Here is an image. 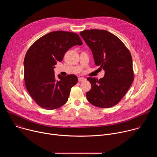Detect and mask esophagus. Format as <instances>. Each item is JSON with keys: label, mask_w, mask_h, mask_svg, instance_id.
<instances>
[{"label": "esophagus", "mask_w": 157, "mask_h": 157, "mask_svg": "<svg viewBox=\"0 0 157 157\" xmlns=\"http://www.w3.org/2000/svg\"><path fill=\"white\" fill-rule=\"evenodd\" d=\"M84 80H86V79L84 78H82V77H81V78H78V81L79 82H81V81H83Z\"/></svg>", "instance_id": "1"}]
</instances>
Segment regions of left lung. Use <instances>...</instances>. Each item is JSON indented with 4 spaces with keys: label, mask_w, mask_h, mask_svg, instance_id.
<instances>
[{
    "label": "left lung",
    "mask_w": 157,
    "mask_h": 157,
    "mask_svg": "<svg viewBox=\"0 0 157 157\" xmlns=\"http://www.w3.org/2000/svg\"><path fill=\"white\" fill-rule=\"evenodd\" d=\"M80 35L91 50L95 64L105 71L99 79L87 78L91 84L87 99L98 107H113L120 102L133 81L131 54L117 36L106 30H86Z\"/></svg>",
    "instance_id": "8db88e82"
}]
</instances>
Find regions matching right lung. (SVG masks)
Masks as SVG:
<instances>
[{
    "label": "right lung",
    "instance_id": "right-lung-1",
    "mask_svg": "<svg viewBox=\"0 0 157 157\" xmlns=\"http://www.w3.org/2000/svg\"><path fill=\"white\" fill-rule=\"evenodd\" d=\"M82 44L75 33L55 31L41 36L29 48L24 61V80L29 94L39 106L53 110L68 101L78 78L74 75L66 77L58 75L57 79L53 69L70 48Z\"/></svg>",
    "mask_w": 157,
    "mask_h": 157
}]
</instances>
